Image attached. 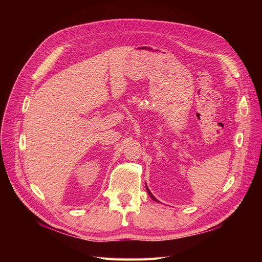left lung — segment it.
<instances>
[{
  "label": "left lung",
  "instance_id": "left-lung-1",
  "mask_svg": "<svg viewBox=\"0 0 262 262\" xmlns=\"http://www.w3.org/2000/svg\"><path fill=\"white\" fill-rule=\"evenodd\" d=\"M146 190H147V193H148V195L150 196V198H152V199L154 200V201H156V202H160V201H158L157 199H156V198L152 194V193H150V191H149V190H148V188H147V186H146Z\"/></svg>",
  "mask_w": 262,
  "mask_h": 262
}]
</instances>
